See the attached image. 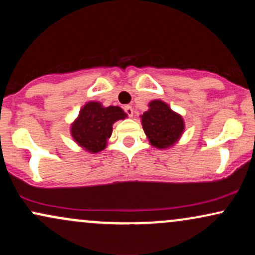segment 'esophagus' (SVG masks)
Here are the masks:
<instances>
[{"label":"esophagus","mask_w":255,"mask_h":255,"mask_svg":"<svg viewBox=\"0 0 255 255\" xmlns=\"http://www.w3.org/2000/svg\"><path fill=\"white\" fill-rule=\"evenodd\" d=\"M124 110H125L126 115H127V116H129V118H131V116H133L134 110H133V108L130 107V105H126V107L124 108Z\"/></svg>","instance_id":"1"}]
</instances>
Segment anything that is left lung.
<instances>
[{"mask_svg":"<svg viewBox=\"0 0 255 255\" xmlns=\"http://www.w3.org/2000/svg\"><path fill=\"white\" fill-rule=\"evenodd\" d=\"M141 124L151 144L164 148L171 146L183 131V120L162 101H153L141 116Z\"/></svg>","mask_w":255,"mask_h":255,"instance_id":"obj_1","label":"left lung"}]
</instances>
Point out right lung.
Masks as SVG:
<instances>
[{
  "mask_svg": "<svg viewBox=\"0 0 255 255\" xmlns=\"http://www.w3.org/2000/svg\"><path fill=\"white\" fill-rule=\"evenodd\" d=\"M125 118L126 114L121 108H103L97 102H90L81 109L77 121L73 124L72 135L86 150L99 152L107 145L114 122Z\"/></svg>",
  "mask_w": 255,
  "mask_h": 255,
  "instance_id": "obj_1",
  "label": "right lung"
}]
</instances>
